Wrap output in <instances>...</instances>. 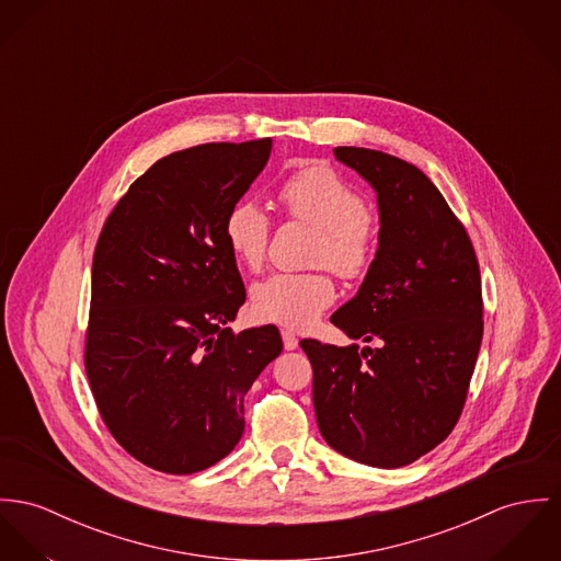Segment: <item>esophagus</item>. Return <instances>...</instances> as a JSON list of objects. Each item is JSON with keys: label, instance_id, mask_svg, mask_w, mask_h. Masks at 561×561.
Returning <instances> with one entry per match:
<instances>
[{"label": "esophagus", "instance_id": "obj_1", "mask_svg": "<svg viewBox=\"0 0 561 561\" xmlns=\"http://www.w3.org/2000/svg\"><path fill=\"white\" fill-rule=\"evenodd\" d=\"M282 340H284V347L286 350H297L299 347V340L293 331H282Z\"/></svg>", "mask_w": 561, "mask_h": 561}]
</instances>
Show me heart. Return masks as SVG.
<instances>
[{
	"mask_svg": "<svg viewBox=\"0 0 561 561\" xmlns=\"http://www.w3.org/2000/svg\"><path fill=\"white\" fill-rule=\"evenodd\" d=\"M277 203L290 219L316 228L311 262L354 279L369 271L378 250V219L358 190L324 162L288 174ZM271 219L252 201H241L224 219L226 245L241 266L256 271L266 259ZM335 301V284L324 268L273 273L252 288V309L264 322L307 329Z\"/></svg>",
	"mask_w": 561,
	"mask_h": 561,
	"instance_id": "obj_1",
	"label": "heart"
}]
</instances>
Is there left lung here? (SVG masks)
<instances>
[{
	"label": "left lung",
	"instance_id": "obj_1",
	"mask_svg": "<svg viewBox=\"0 0 561 561\" xmlns=\"http://www.w3.org/2000/svg\"><path fill=\"white\" fill-rule=\"evenodd\" d=\"M335 158L378 194V252L331 322L356 344L302 340L313 408L331 448L401 468L455 430L482 342L480 268L463 224L414 164L363 147Z\"/></svg>",
	"mask_w": 561,
	"mask_h": 561
}]
</instances>
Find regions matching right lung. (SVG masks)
I'll use <instances>...</instances> for the list:
<instances>
[{
    "label": "right lung",
    "instance_id": "add662e5",
    "mask_svg": "<svg viewBox=\"0 0 561 561\" xmlns=\"http://www.w3.org/2000/svg\"><path fill=\"white\" fill-rule=\"evenodd\" d=\"M268 156L271 138L171 153L129 185L100 232L87 378L108 432L158 472L224 459L245 430L243 397L282 352L273 324L226 327L245 286L224 219Z\"/></svg>",
    "mask_w": 561,
    "mask_h": 561
}]
</instances>
